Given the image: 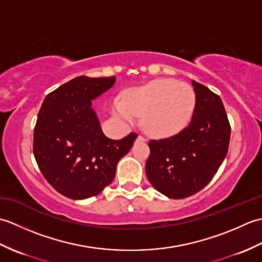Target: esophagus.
Masks as SVG:
<instances>
[{"instance_id": "esophagus-1", "label": "esophagus", "mask_w": 262, "mask_h": 262, "mask_svg": "<svg viewBox=\"0 0 262 262\" xmlns=\"http://www.w3.org/2000/svg\"><path fill=\"white\" fill-rule=\"evenodd\" d=\"M137 140H138V141H142V142H145V137H143L142 135H138Z\"/></svg>"}]
</instances>
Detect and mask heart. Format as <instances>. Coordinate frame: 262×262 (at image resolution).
Here are the masks:
<instances>
[{"instance_id":"1","label":"heart","mask_w":262,"mask_h":262,"mask_svg":"<svg viewBox=\"0 0 262 262\" xmlns=\"http://www.w3.org/2000/svg\"><path fill=\"white\" fill-rule=\"evenodd\" d=\"M196 108L191 85L174 79H157L125 93L124 101L114 100L113 113L125 122L141 116L142 126L151 135L166 137L185 129Z\"/></svg>"}]
</instances>
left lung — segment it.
I'll return each mask as SVG.
<instances>
[{
  "label": "left lung",
  "mask_w": 262,
  "mask_h": 262,
  "mask_svg": "<svg viewBox=\"0 0 262 262\" xmlns=\"http://www.w3.org/2000/svg\"><path fill=\"white\" fill-rule=\"evenodd\" d=\"M196 108L190 124L178 134L148 142L146 176L166 197L182 199L207 186L229 151L231 126L221 98L192 81Z\"/></svg>",
  "instance_id": "left-lung-1"
}]
</instances>
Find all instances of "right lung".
Returning a JSON list of instances; mask_svg holds the SVG:
<instances>
[{"label":"right lung","instance_id":"obj_1","mask_svg":"<svg viewBox=\"0 0 262 262\" xmlns=\"http://www.w3.org/2000/svg\"><path fill=\"white\" fill-rule=\"evenodd\" d=\"M115 76H79L48 93L33 130V155L55 190L71 199L97 196L113 182L118 161L137 138L105 137L91 100L114 85Z\"/></svg>","mask_w":262,"mask_h":262}]
</instances>
